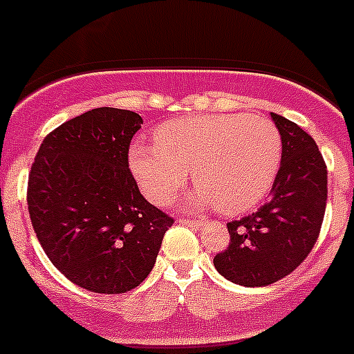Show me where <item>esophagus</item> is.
<instances>
[{
  "instance_id": "34e87169",
  "label": "esophagus",
  "mask_w": 354,
  "mask_h": 354,
  "mask_svg": "<svg viewBox=\"0 0 354 354\" xmlns=\"http://www.w3.org/2000/svg\"><path fill=\"white\" fill-rule=\"evenodd\" d=\"M179 223H184V225H189V227H202V220H186L184 216H180Z\"/></svg>"
}]
</instances>
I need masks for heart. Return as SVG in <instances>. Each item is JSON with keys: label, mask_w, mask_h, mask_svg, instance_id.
<instances>
[{"label": "heart", "mask_w": 354, "mask_h": 354, "mask_svg": "<svg viewBox=\"0 0 354 354\" xmlns=\"http://www.w3.org/2000/svg\"><path fill=\"white\" fill-rule=\"evenodd\" d=\"M154 143L129 147V170L143 195L168 204L193 170L198 186L186 202L225 214L250 211L277 180L282 136L273 122L243 113L198 115L170 120L156 129Z\"/></svg>", "instance_id": "b5f03b06"}]
</instances>
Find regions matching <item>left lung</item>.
<instances>
[{
  "label": "left lung",
  "instance_id": "obj_1",
  "mask_svg": "<svg viewBox=\"0 0 354 354\" xmlns=\"http://www.w3.org/2000/svg\"><path fill=\"white\" fill-rule=\"evenodd\" d=\"M271 118L283 147L271 198L227 223L230 243L214 257L220 274L245 287L270 286L292 273L314 248L326 209V162L314 138L286 117Z\"/></svg>",
  "mask_w": 354,
  "mask_h": 354
}]
</instances>
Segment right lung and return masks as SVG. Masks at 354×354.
I'll return each mask as SVG.
<instances>
[{
    "label": "right lung",
    "mask_w": 354,
    "mask_h": 354,
    "mask_svg": "<svg viewBox=\"0 0 354 354\" xmlns=\"http://www.w3.org/2000/svg\"><path fill=\"white\" fill-rule=\"evenodd\" d=\"M143 120L95 108L44 138L28 177V212L49 261L99 294L138 287L156 264L174 218L149 204L129 170Z\"/></svg>",
    "instance_id": "right-lung-1"
}]
</instances>
